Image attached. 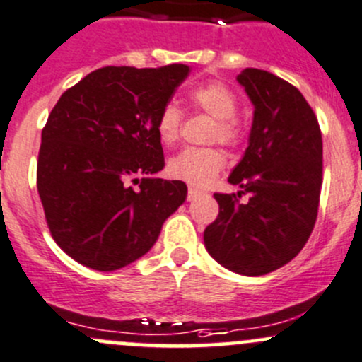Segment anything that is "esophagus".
<instances>
[{"label":"esophagus","instance_id":"1","mask_svg":"<svg viewBox=\"0 0 362 362\" xmlns=\"http://www.w3.org/2000/svg\"><path fill=\"white\" fill-rule=\"evenodd\" d=\"M201 194H203V191H199V189L194 187V185H191V187H189V201H194V199H196V197H199Z\"/></svg>","mask_w":362,"mask_h":362}]
</instances>
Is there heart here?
Masks as SVG:
<instances>
[{"mask_svg": "<svg viewBox=\"0 0 362 362\" xmlns=\"http://www.w3.org/2000/svg\"><path fill=\"white\" fill-rule=\"evenodd\" d=\"M194 107L215 117L211 140H220L227 146H238L243 139V124L234 116L238 109V98L230 88L218 81L204 83L189 93ZM156 132L165 146L178 142L182 133V111L175 102H168L159 111L156 121ZM226 154L216 147L197 149L189 147L170 159L168 171L178 180L192 185H208L226 166Z\"/></svg>", "mask_w": 362, "mask_h": 362, "instance_id": "1", "label": "heart"}]
</instances>
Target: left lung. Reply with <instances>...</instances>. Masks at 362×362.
Returning a JSON list of instances; mask_svg holds the SVG:
<instances>
[{"instance_id": "left-lung-1", "label": "left lung", "mask_w": 362, "mask_h": 362, "mask_svg": "<svg viewBox=\"0 0 362 362\" xmlns=\"http://www.w3.org/2000/svg\"><path fill=\"white\" fill-rule=\"evenodd\" d=\"M253 104L248 147L230 171L235 194H215L220 211L204 229L208 253L241 276H264L302 251L317 218L322 139L303 95L272 72L248 67L238 76Z\"/></svg>"}]
</instances>
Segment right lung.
Listing matches in <instances>:
<instances>
[{"label": "right lung", "mask_w": 362, "mask_h": 362, "mask_svg": "<svg viewBox=\"0 0 362 362\" xmlns=\"http://www.w3.org/2000/svg\"><path fill=\"white\" fill-rule=\"evenodd\" d=\"M187 74L184 64L102 67L52 109L37 192L53 239L78 264L102 272L133 264L187 197L182 180L154 177L165 168L156 121Z\"/></svg>", "instance_id": "add662e5"}]
</instances>
